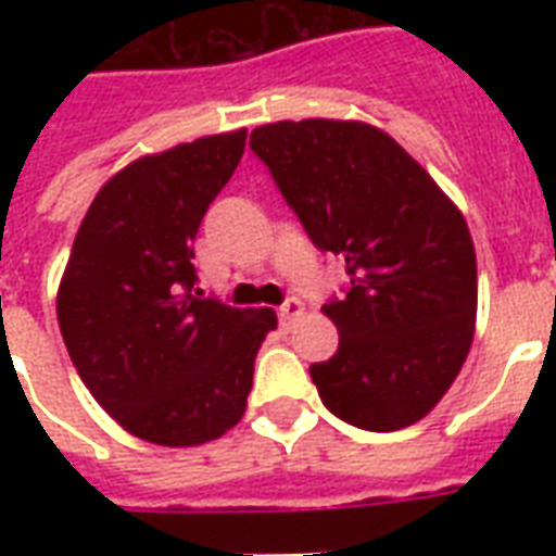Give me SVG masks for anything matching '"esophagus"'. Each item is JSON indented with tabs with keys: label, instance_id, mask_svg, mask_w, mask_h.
Here are the masks:
<instances>
[{
	"label": "esophagus",
	"instance_id": "esophagus-1",
	"mask_svg": "<svg viewBox=\"0 0 556 556\" xmlns=\"http://www.w3.org/2000/svg\"><path fill=\"white\" fill-rule=\"evenodd\" d=\"M303 314H305V305L300 303L296 296H288L286 303H282V308H279V326L288 331L291 326H294V320H300Z\"/></svg>",
	"mask_w": 556,
	"mask_h": 556
}]
</instances>
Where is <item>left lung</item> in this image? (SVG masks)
Wrapping results in <instances>:
<instances>
[{"mask_svg":"<svg viewBox=\"0 0 556 556\" xmlns=\"http://www.w3.org/2000/svg\"><path fill=\"white\" fill-rule=\"evenodd\" d=\"M282 199L349 291L323 305L340 331L312 366L323 404L361 430L421 421L462 371L476 331V251L462 210L383 129L279 121L253 129Z\"/></svg>","mask_w":556,"mask_h":556,"instance_id":"1","label":"left lung"}]
</instances>
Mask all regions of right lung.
I'll return each instance as SVG.
<instances>
[{"label": "right lung", "instance_id": "1", "mask_svg": "<svg viewBox=\"0 0 556 556\" xmlns=\"http://www.w3.org/2000/svg\"><path fill=\"white\" fill-rule=\"evenodd\" d=\"M248 129L143 155L91 201L56 291L65 349L135 439L195 447L239 424L274 308L201 296L192 242Z\"/></svg>", "mask_w": 556, "mask_h": 556}]
</instances>
